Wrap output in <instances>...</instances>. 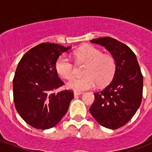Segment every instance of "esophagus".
Segmentation results:
<instances>
[{"label": "esophagus", "mask_w": 152, "mask_h": 152, "mask_svg": "<svg viewBox=\"0 0 152 152\" xmlns=\"http://www.w3.org/2000/svg\"><path fill=\"white\" fill-rule=\"evenodd\" d=\"M81 94H82V92H79V91H75V92H74V95H75V96H77V95H80Z\"/></svg>", "instance_id": "esophagus-1"}]
</instances>
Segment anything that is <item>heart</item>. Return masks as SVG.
<instances>
[{
    "instance_id": "heart-1",
    "label": "heart",
    "mask_w": 152,
    "mask_h": 152,
    "mask_svg": "<svg viewBox=\"0 0 152 152\" xmlns=\"http://www.w3.org/2000/svg\"><path fill=\"white\" fill-rule=\"evenodd\" d=\"M77 61L86 63L81 77H73L67 82L69 89L82 91L110 82L115 71V60L108 55L92 45H87L75 52ZM56 70L61 77L68 79L75 72V67L69 58L65 55L60 56L56 63Z\"/></svg>"
}]
</instances>
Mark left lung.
<instances>
[{
	"instance_id": "obj_1",
	"label": "left lung",
	"mask_w": 152,
	"mask_h": 152,
	"mask_svg": "<svg viewBox=\"0 0 152 152\" xmlns=\"http://www.w3.org/2000/svg\"><path fill=\"white\" fill-rule=\"evenodd\" d=\"M91 42L105 47L110 52L116 68L110 84L94 93L90 112L102 126L117 129L128 123L140 107L143 76L135 53L123 42L108 36Z\"/></svg>"
}]
</instances>
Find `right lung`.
<instances>
[{
  "instance_id": "add662e5",
  "label": "right lung",
  "mask_w": 152,
  "mask_h": 152,
  "mask_svg": "<svg viewBox=\"0 0 152 152\" xmlns=\"http://www.w3.org/2000/svg\"><path fill=\"white\" fill-rule=\"evenodd\" d=\"M72 46L41 43L24 55L13 80V101L24 121L37 129L56 126L68 111L73 91L55 92L64 82L58 77L56 63Z\"/></svg>"
}]
</instances>
